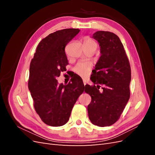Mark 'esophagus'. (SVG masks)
<instances>
[{"label": "esophagus", "instance_id": "obj_1", "mask_svg": "<svg viewBox=\"0 0 155 155\" xmlns=\"http://www.w3.org/2000/svg\"><path fill=\"white\" fill-rule=\"evenodd\" d=\"M83 84H84V85H86V81H85V80H84V79H83Z\"/></svg>", "mask_w": 155, "mask_h": 155}]
</instances>
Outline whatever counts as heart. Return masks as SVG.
<instances>
[{
    "label": "heart",
    "instance_id": "b5f03b06",
    "mask_svg": "<svg viewBox=\"0 0 155 155\" xmlns=\"http://www.w3.org/2000/svg\"><path fill=\"white\" fill-rule=\"evenodd\" d=\"M83 45L84 46H97L95 41L89 37H85L83 41ZM91 68L92 64L90 63H79L75 67L74 70L75 72L79 75L85 76L91 71Z\"/></svg>",
    "mask_w": 155,
    "mask_h": 155
}]
</instances>
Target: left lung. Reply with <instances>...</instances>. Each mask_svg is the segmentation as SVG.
I'll return each instance as SVG.
<instances>
[{
  "label": "left lung",
  "instance_id": "1",
  "mask_svg": "<svg viewBox=\"0 0 155 155\" xmlns=\"http://www.w3.org/2000/svg\"><path fill=\"white\" fill-rule=\"evenodd\" d=\"M92 37L100 44L101 56L91 78L94 85H85V91L92 98L88 115L94 125L110 126L118 120L129 100L130 67L124 46L114 33L97 31Z\"/></svg>",
  "mask_w": 155,
  "mask_h": 155
}]
</instances>
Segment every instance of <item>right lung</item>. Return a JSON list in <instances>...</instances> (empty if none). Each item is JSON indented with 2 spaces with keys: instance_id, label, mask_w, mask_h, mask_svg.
<instances>
[{
  "instance_id": "1",
  "label": "right lung",
  "mask_w": 155,
  "mask_h": 155,
  "mask_svg": "<svg viewBox=\"0 0 155 155\" xmlns=\"http://www.w3.org/2000/svg\"><path fill=\"white\" fill-rule=\"evenodd\" d=\"M79 31L68 28L51 33L39 43L31 61L28 88L36 112L48 125L59 127L66 124L85 89L79 77L67 85H58L56 79L68 64L65 46Z\"/></svg>"
}]
</instances>
